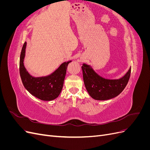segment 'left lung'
Returning a JSON list of instances; mask_svg holds the SVG:
<instances>
[{
	"label": "left lung",
	"mask_w": 150,
	"mask_h": 150,
	"mask_svg": "<svg viewBox=\"0 0 150 150\" xmlns=\"http://www.w3.org/2000/svg\"><path fill=\"white\" fill-rule=\"evenodd\" d=\"M85 87L91 97L96 100H108L115 98L123 91L128 83L131 67L124 76L117 79H108L98 75L91 66H82Z\"/></svg>",
	"instance_id": "left-lung-1"
}]
</instances>
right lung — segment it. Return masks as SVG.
<instances>
[{"mask_svg":"<svg viewBox=\"0 0 150 150\" xmlns=\"http://www.w3.org/2000/svg\"><path fill=\"white\" fill-rule=\"evenodd\" d=\"M26 42L23 45L20 56L19 71L22 82L25 88L34 96L43 101H52L60 94L69 63L63 62L51 74L43 77L32 76L27 71L24 65Z\"/></svg>","mask_w":150,"mask_h":150,"instance_id":"add662e5","label":"right lung"}]
</instances>
